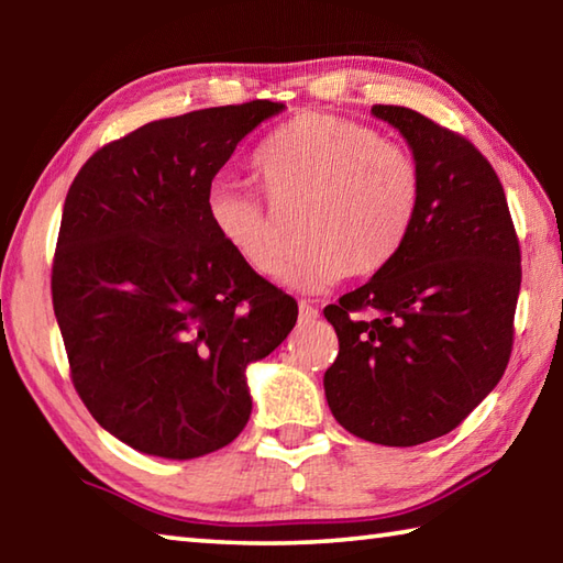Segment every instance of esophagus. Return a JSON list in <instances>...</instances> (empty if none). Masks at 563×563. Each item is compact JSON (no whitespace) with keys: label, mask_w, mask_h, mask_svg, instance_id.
I'll return each instance as SVG.
<instances>
[{"label":"esophagus","mask_w":563,"mask_h":563,"mask_svg":"<svg viewBox=\"0 0 563 563\" xmlns=\"http://www.w3.org/2000/svg\"><path fill=\"white\" fill-rule=\"evenodd\" d=\"M298 316H300V322H316L320 318V312H318V308H312L308 300H300Z\"/></svg>","instance_id":"1"}]
</instances>
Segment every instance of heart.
Returning a JSON list of instances; mask_svg holds the SVG:
<instances>
[{"label": "heart", "instance_id": "obj_1", "mask_svg": "<svg viewBox=\"0 0 563 563\" xmlns=\"http://www.w3.org/2000/svg\"><path fill=\"white\" fill-rule=\"evenodd\" d=\"M253 168L275 206H302L300 235L308 243L283 275V285L298 292L385 268L402 247L422 194L407 148L362 123L316 111L275 131ZM206 211L218 238L255 273L273 278L285 268L288 238L261 196L216 184Z\"/></svg>", "mask_w": 563, "mask_h": 563}]
</instances>
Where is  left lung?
<instances>
[{"mask_svg": "<svg viewBox=\"0 0 563 563\" xmlns=\"http://www.w3.org/2000/svg\"><path fill=\"white\" fill-rule=\"evenodd\" d=\"M407 141L422 194L402 247L328 305L340 352L330 412L350 434L415 446L452 432L507 369L521 253L507 198L470 141L405 107H373Z\"/></svg>", "mask_w": 563, "mask_h": 563, "instance_id": "1", "label": "left lung"}]
</instances>
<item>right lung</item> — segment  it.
<instances>
[{"label":"right lung","instance_id":"add662e5","mask_svg":"<svg viewBox=\"0 0 563 563\" xmlns=\"http://www.w3.org/2000/svg\"><path fill=\"white\" fill-rule=\"evenodd\" d=\"M283 103L251 101L151 121L99 148L66 194L54 316L91 417L133 450L196 460L251 417L245 369L298 320L208 221L235 146Z\"/></svg>","mask_w":563,"mask_h":563}]
</instances>
